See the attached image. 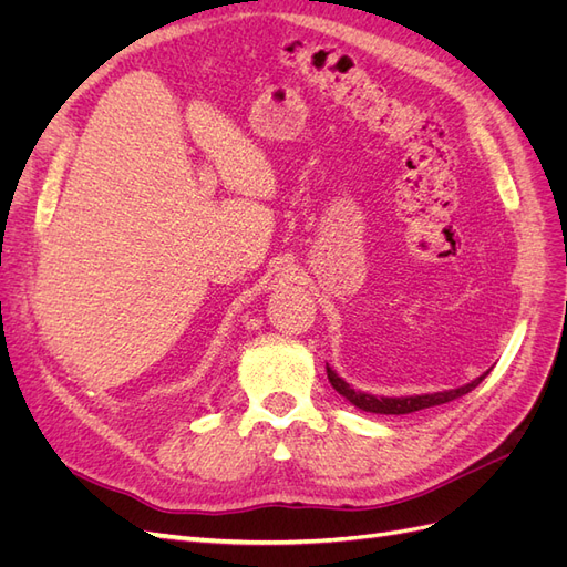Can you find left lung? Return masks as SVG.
I'll list each match as a JSON object with an SVG mask.
<instances>
[{"label":"left lung","instance_id":"1","mask_svg":"<svg viewBox=\"0 0 567 567\" xmlns=\"http://www.w3.org/2000/svg\"><path fill=\"white\" fill-rule=\"evenodd\" d=\"M326 373H329V381L336 388V392H340L342 398H346L348 402H352L357 409L371 411V414H394V416H400V414H414V411L431 409V406H437V404H447L452 400L463 398V394H468L473 388H477L480 383H483L485 375L489 371H485L483 375H477L475 381L461 385V388H454V390H442V392H431V394H406V398H375V394L354 390L350 383L342 381L340 375L329 364H326Z\"/></svg>","mask_w":567,"mask_h":567}]
</instances>
